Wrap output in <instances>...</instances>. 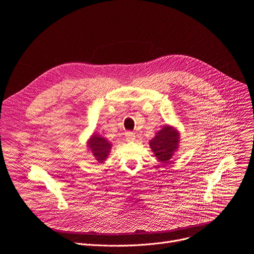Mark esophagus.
Here are the masks:
<instances>
[{"label":"esophagus","mask_w":254,"mask_h":254,"mask_svg":"<svg viewBox=\"0 0 254 254\" xmlns=\"http://www.w3.org/2000/svg\"><path fill=\"white\" fill-rule=\"evenodd\" d=\"M126 140L129 141V142L134 141L135 140V134L133 132H131V131H127L126 133Z\"/></svg>","instance_id":"1"}]
</instances>
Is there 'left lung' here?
<instances>
[{"label":"left lung","instance_id":"8db88e82","mask_svg":"<svg viewBox=\"0 0 254 254\" xmlns=\"http://www.w3.org/2000/svg\"><path fill=\"white\" fill-rule=\"evenodd\" d=\"M180 131L176 127L166 125L150 140L149 144L154 156L160 162L168 164L177 154L180 147Z\"/></svg>","mask_w":254,"mask_h":254}]
</instances>
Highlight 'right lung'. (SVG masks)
Wrapping results in <instances>:
<instances>
[{
  "instance_id": "1",
  "label": "right lung",
  "mask_w": 254,
  "mask_h": 254,
  "mask_svg": "<svg viewBox=\"0 0 254 254\" xmlns=\"http://www.w3.org/2000/svg\"><path fill=\"white\" fill-rule=\"evenodd\" d=\"M86 143L88 153L91 154L100 164H102L107 159V157L110 156L113 148V144L110 140L95 132L90 135Z\"/></svg>"
}]
</instances>
